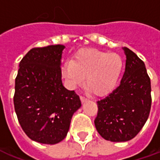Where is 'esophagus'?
Here are the masks:
<instances>
[{
  "instance_id": "obj_1",
  "label": "esophagus",
  "mask_w": 160,
  "mask_h": 160,
  "mask_svg": "<svg viewBox=\"0 0 160 160\" xmlns=\"http://www.w3.org/2000/svg\"><path fill=\"white\" fill-rule=\"evenodd\" d=\"M88 99L86 97H85V96H80V101H81V102H85Z\"/></svg>"
}]
</instances>
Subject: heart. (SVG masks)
<instances>
[{
	"label": "heart",
	"instance_id": "b5f03b06",
	"mask_svg": "<svg viewBox=\"0 0 160 160\" xmlns=\"http://www.w3.org/2000/svg\"><path fill=\"white\" fill-rule=\"evenodd\" d=\"M122 59L115 53L87 49L78 54L71 64L64 66L65 76L72 85H85L95 95L102 96L112 91L120 77Z\"/></svg>",
	"mask_w": 160,
	"mask_h": 160
}]
</instances>
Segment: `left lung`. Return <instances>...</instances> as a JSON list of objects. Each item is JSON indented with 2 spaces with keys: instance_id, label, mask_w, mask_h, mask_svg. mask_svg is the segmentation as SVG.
Instances as JSON below:
<instances>
[{
  "instance_id": "obj_1",
  "label": "left lung",
  "mask_w": 160,
  "mask_h": 160,
  "mask_svg": "<svg viewBox=\"0 0 160 160\" xmlns=\"http://www.w3.org/2000/svg\"><path fill=\"white\" fill-rule=\"evenodd\" d=\"M126 68L118 86L97 102L98 112L94 121L99 134L112 142L133 138L144 126L151 109V83L143 61L128 48Z\"/></svg>"
}]
</instances>
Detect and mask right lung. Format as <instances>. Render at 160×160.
Returning <instances> with one entry per match:
<instances>
[{
    "mask_svg": "<svg viewBox=\"0 0 160 160\" xmlns=\"http://www.w3.org/2000/svg\"><path fill=\"white\" fill-rule=\"evenodd\" d=\"M64 45L33 48L19 64L13 97L15 112L32 140L55 144L66 137L73 114L81 106L61 80Z\"/></svg>",
    "mask_w": 160,
    "mask_h": 160,
    "instance_id": "right-lung-1",
    "label": "right lung"
}]
</instances>
